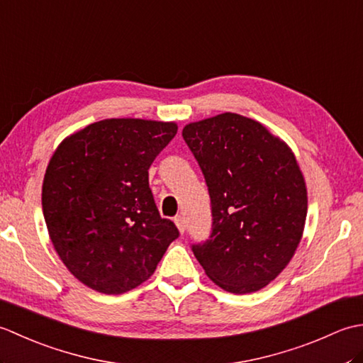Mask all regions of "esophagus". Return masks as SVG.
Wrapping results in <instances>:
<instances>
[{
    "label": "esophagus",
    "instance_id": "obj_1",
    "mask_svg": "<svg viewBox=\"0 0 363 363\" xmlns=\"http://www.w3.org/2000/svg\"><path fill=\"white\" fill-rule=\"evenodd\" d=\"M174 223H176V226H177V229H179V233H181V234L186 233V228H187V225H186V218L181 217V215H179V217H176V218H174Z\"/></svg>",
    "mask_w": 363,
    "mask_h": 363
}]
</instances>
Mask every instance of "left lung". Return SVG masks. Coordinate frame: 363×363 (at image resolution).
Wrapping results in <instances>:
<instances>
[{"mask_svg":"<svg viewBox=\"0 0 363 363\" xmlns=\"http://www.w3.org/2000/svg\"><path fill=\"white\" fill-rule=\"evenodd\" d=\"M182 137L212 206L209 240L191 251L223 290L264 289L289 265L306 225L307 189L295 154L259 121L233 112L189 123Z\"/></svg>","mask_w":363,"mask_h":363,"instance_id":"8db88e82","label":"left lung"}]
</instances>
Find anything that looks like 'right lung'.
Listing matches in <instances>:
<instances>
[{"instance_id": "obj_1", "label": "right lung", "mask_w": 363, "mask_h": 363, "mask_svg": "<svg viewBox=\"0 0 363 363\" xmlns=\"http://www.w3.org/2000/svg\"><path fill=\"white\" fill-rule=\"evenodd\" d=\"M177 133L173 121L107 118L68 135L43 177V217L76 279L106 295L135 289L179 237L162 218L148 169Z\"/></svg>"}]
</instances>
